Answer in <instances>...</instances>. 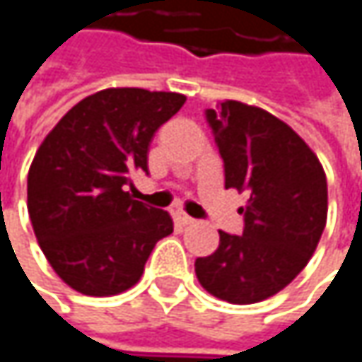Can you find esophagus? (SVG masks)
Masks as SVG:
<instances>
[{"label":"esophagus","instance_id":"1","mask_svg":"<svg viewBox=\"0 0 362 362\" xmlns=\"http://www.w3.org/2000/svg\"><path fill=\"white\" fill-rule=\"evenodd\" d=\"M178 222H180L182 226H188V224H192L194 220H192L190 216H186V214H178Z\"/></svg>","mask_w":362,"mask_h":362}]
</instances>
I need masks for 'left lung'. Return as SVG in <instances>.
Listing matches in <instances>:
<instances>
[{
    "instance_id": "obj_1",
    "label": "left lung",
    "mask_w": 362,
    "mask_h": 362,
    "mask_svg": "<svg viewBox=\"0 0 362 362\" xmlns=\"http://www.w3.org/2000/svg\"><path fill=\"white\" fill-rule=\"evenodd\" d=\"M224 161V186L245 192L243 233L194 259L203 289L255 304L287 287L308 264L327 222V178L317 155L281 119L237 100L205 110Z\"/></svg>"
}]
</instances>
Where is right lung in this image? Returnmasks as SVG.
Masks as SVG:
<instances>
[{"mask_svg": "<svg viewBox=\"0 0 362 362\" xmlns=\"http://www.w3.org/2000/svg\"><path fill=\"white\" fill-rule=\"evenodd\" d=\"M174 92L110 88L69 110L29 170V216L56 274L86 296H115L144 272L168 211L136 201L129 174L146 168L155 132L184 105Z\"/></svg>", "mask_w": 362, "mask_h": 362, "instance_id": "right-lung-1", "label": "right lung"}]
</instances>
